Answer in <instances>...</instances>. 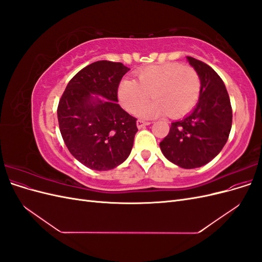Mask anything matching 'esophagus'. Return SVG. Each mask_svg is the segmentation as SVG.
<instances>
[{
  "mask_svg": "<svg viewBox=\"0 0 262 262\" xmlns=\"http://www.w3.org/2000/svg\"><path fill=\"white\" fill-rule=\"evenodd\" d=\"M148 124H150V122H146V121H143V120H138L137 121V126L139 129L144 128L145 125H148Z\"/></svg>",
  "mask_w": 262,
  "mask_h": 262,
  "instance_id": "1",
  "label": "esophagus"
}]
</instances>
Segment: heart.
I'll return each mask as SVG.
<instances>
[{
  "mask_svg": "<svg viewBox=\"0 0 262 262\" xmlns=\"http://www.w3.org/2000/svg\"><path fill=\"white\" fill-rule=\"evenodd\" d=\"M200 90V77L193 68L165 63L141 69L138 81L124 78L117 94L123 109L136 114L152 93L156 99L139 112L141 118L152 119L168 113L171 117L187 114L198 102Z\"/></svg>",
  "mask_w": 262,
  "mask_h": 262,
  "instance_id": "b5f03b06",
  "label": "heart"
}]
</instances>
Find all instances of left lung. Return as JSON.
I'll list each match as a JSON object with an SVG mask.
<instances>
[{"instance_id": "obj_1", "label": "left lung", "mask_w": 262, "mask_h": 262, "mask_svg": "<svg viewBox=\"0 0 262 262\" xmlns=\"http://www.w3.org/2000/svg\"><path fill=\"white\" fill-rule=\"evenodd\" d=\"M187 61L200 77L199 100L190 114L171 122L160 147L169 162L191 169L211 162L224 147L233 113L226 87L215 71L194 58L187 57Z\"/></svg>"}]
</instances>
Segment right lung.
<instances>
[{
    "mask_svg": "<svg viewBox=\"0 0 262 262\" xmlns=\"http://www.w3.org/2000/svg\"><path fill=\"white\" fill-rule=\"evenodd\" d=\"M129 70L119 62H94L69 82L59 101L63 141L91 169H114L131 153L137 119L117 104L119 83Z\"/></svg>",
    "mask_w": 262,
    "mask_h": 262,
    "instance_id": "add662e5",
    "label": "right lung"
}]
</instances>
